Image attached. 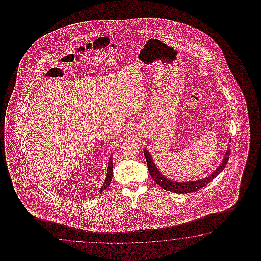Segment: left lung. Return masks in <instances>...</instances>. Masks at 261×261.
Returning <instances> with one entry per match:
<instances>
[{"mask_svg": "<svg viewBox=\"0 0 261 261\" xmlns=\"http://www.w3.org/2000/svg\"><path fill=\"white\" fill-rule=\"evenodd\" d=\"M144 156L146 159V162H147L150 175L154 179L155 183L161 187V189H165L168 191H172L174 193L186 194V193H191V192H195V191L199 190L206 186L207 184L210 183L214 178L217 177V175L224 170V168L227 165L228 156L230 155V148L229 147L227 148V152L223 158L221 164L215 172L212 173L211 175H209L208 177L202 178L200 180H196V181H191V182H174V181L167 179L155 166L149 152L147 150L144 149Z\"/></svg>", "mask_w": 261, "mask_h": 261, "instance_id": "8db88e82", "label": "left lung"}]
</instances>
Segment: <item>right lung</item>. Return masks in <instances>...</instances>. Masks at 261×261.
I'll use <instances>...</instances> for the list:
<instances>
[{"instance_id":"right-lung-1","label":"right lung","mask_w":261,"mask_h":261,"mask_svg":"<svg viewBox=\"0 0 261 261\" xmlns=\"http://www.w3.org/2000/svg\"><path fill=\"white\" fill-rule=\"evenodd\" d=\"M112 177H113V161H112V156L109 158V161H108V165H107V172H106V181L102 185V187L100 188V191L102 192L103 190H106L109 185L111 183Z\"/></svg>"}]
</instances>
